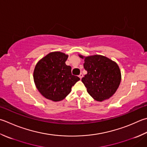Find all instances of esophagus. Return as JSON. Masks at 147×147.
<instances>
[{
  "label": "esophagus",
  "mask_w": 147,
  "mask_h": 147,
  "mask_svg": "<svg viewBox=\"0 0 147 147\" xmlns=\"http://www.w3.org/2000/svg\"><path fill=\"white\" fill-rule=\"evenodd\" d=\"M83 74L82 73H80V74L79 75V78L80 79H82V78H83Z\"/></svg>",
  "instance_id": "34e87169"
}]
</instances>
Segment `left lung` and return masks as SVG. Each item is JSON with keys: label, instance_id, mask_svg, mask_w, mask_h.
Masks as SVG:
<instances>
[{"label": "left lung", "instance_id": "8db88e82", "mask_svg": "<svg viewBox=\"0 0 147 147\" xmlns=\"http://www.w3.org/2000/svg\"><path fill=\"white\" fill-rule=\"evenodd\" d=\"M79 56L84 59L83 66L87 71L82 81L88 93L97 101L108 99L115 93L121 82L119 65L115 62L99 55Z\"/></svg>", "mask_w": 147, "mask_h": 147}]
</instances>
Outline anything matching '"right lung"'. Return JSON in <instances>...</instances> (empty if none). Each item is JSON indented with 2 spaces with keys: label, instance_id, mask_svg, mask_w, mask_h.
<instances>
[{
  "label": "right lung",
  "instance_id": "right-lung-1",
  "mask_svg": "<svg viewBox=\"0 0 147 147\" xmlns=\"http://www.w3.org/2000/svg\"><path fill=\"white\" fill-rule=\"evenodd\" d=\"M67 58V55L54 51L37 63L34 81L37 90L45 98L55 102L63 100L80 80L72 74L71 66L65 64Z\"/></svg>",
  "mask_w": 147,
  "mask_h": 147
}]
</instances>
